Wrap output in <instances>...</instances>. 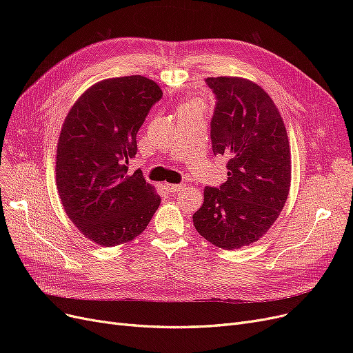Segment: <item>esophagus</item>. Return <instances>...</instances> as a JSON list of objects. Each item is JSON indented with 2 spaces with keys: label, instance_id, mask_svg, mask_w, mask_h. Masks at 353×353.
<instances>
[{
  "label": "esophagus",
  "instance_id": "obj_1",
  "mask_svg": "<svg viewBox=\"0 0 353 353\" xmlns=\"http://www.w3.org/2000/svg\"><path fill=\"white\" fill-rule=\"evenodd\" d=\"M184 188H186V184H183V183H180V184L165 183V189L169 190V192H172V193H174V192H181V190H184Z\"/></svg>",
  "mask_w": 353,
  "mask_h": 353
}]
</instances>
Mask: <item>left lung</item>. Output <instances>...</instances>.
I'll return each mask as SVG.
<instances>
[{
  "instance_id": "left-lung-1",
  "label": "left lung",
  "mask_w": 353,
  "mask_h": 353,
  "mask_svg": "<svg viewBox=\"0 0 353 353\" xmlns=\"http://www.w3.org/2000/svg\"><path fill=\"white\" fill-rule=\"evenodd\" d=\"M206 83L217 100L212 148L228 159V180L205 188L193 223L208 242L233 250L257 242L279 217L290 189V147L279 108L261 85L242 77Z\"/></svg>"
}]
</instances>
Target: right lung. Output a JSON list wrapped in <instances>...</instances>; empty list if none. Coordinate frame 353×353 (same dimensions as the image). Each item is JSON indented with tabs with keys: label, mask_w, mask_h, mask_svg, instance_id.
I'll return each mask as SVG.
<instances>
[{
	"label": "right lung",
	"mask_w": 353,
	"mask_h": 353,
	"mask_svg": "<svg viewBox=\"0 0 353 353\" xmlns=\"http://www.w3.org/2000/svg\"><path fill=\"white\" fill-rule=\"evenodd\" d=\"M163 96L143 76L107 79L87 88L63 123L55 157V184L76 228L104 248L128 243L160 206L156 188L128 159L148 111Z\"/></svg>",
	"instance_id": "1"
}]
</instances>
